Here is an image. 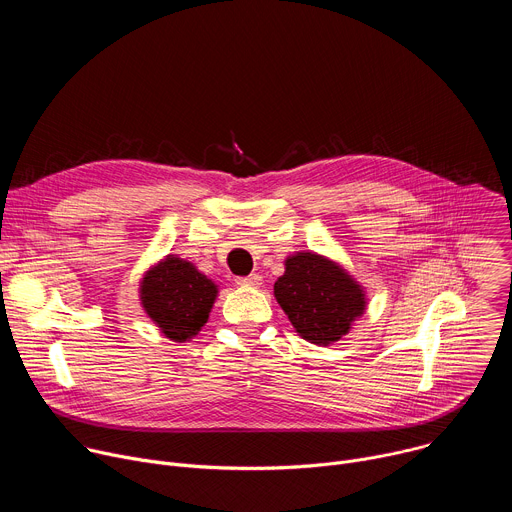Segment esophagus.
I'll return each mask as SVG.
<instances>
[{
    "instance_id": "esophagus-1",
    "label": "esophagus",
    "mask_w": 512,
    "mask_h": 512,
    "mask_svg": "<svg viewBox=\"0 0 512 512\" xmlns=\"http://www.w3.org/2000/svg\"><path fill=\"white\" fill-rule=\"evenodd\" d=\"M261 275L257 273H251V275H245V277H237V283L243 285V287H259L261 285Z\"/></svg>"
}]
</instances>
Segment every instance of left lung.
<instances>
[{
  "label": "left lung",
  "instance_id": "left-lung-1",
  "mask_svg": "<svg viewBox=\"0 0 512 512\" xmlns=\"http://www.w3.org/2000/svg\"><path fill=\"white\" fill-rule=\"evenodd\" d=\"M283 265L273 296L304 340L330 346L346 336L367 310V289L338 261L314 251H298Z\"/></svg>",
  "mask_w": 512,
  "mask_h": 512
}]
</instances>
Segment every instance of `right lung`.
I'll list each match as a JSON object with an SVG mask.
<instances>
[{
    "label": "right lung",
    "instance_id": "right-lung-1",
    "mask_svg": "<svg viewBox=\"0 0 512 512\" xmlns=\"http://www.w3.org/2000/svg\"><path fill=\"white\" fill-rule=\"evenodd\" d=\"M218 285L194 263L166 255L139 279V304L172 342L194 338L208 322Z\"/></svg>",
    "mask_w": 512,
    "mask_h": 512
}]
</instances>
